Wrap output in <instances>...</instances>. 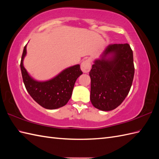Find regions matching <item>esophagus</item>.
Wrapping results in <instances>:
<instances>
[{
  "label": "esophagus",
  "instance_id": "esophagus-1",
  "mask_svg": "<svg viewBox=\"0 0 159 159\" xmlns=\"http://www.w3.org/2000/svg\"><path fill=\"white\" fill-rule=\"evenodd\" d=\"M91 67L92 66H91V61L89 59L83 61L80 66V68L84 73H88L91 70Z\"/></svg>",
  "mask_w": 159,
  "mask_h": 159
}]
</instances>
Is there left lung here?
<instances>
[{
  "mask_svg": "<svg viewBox=\"0 0 159 159\" xmlns=\"http://www.w3.org/2000/svg\"><path fill=\"white\" fill-rule=\"evenodd\" d=\"M134 74L133 53L130 45L108 46L89 72L93 106L104 111L120 106L130 92Z\"/></svg>",
  "mask_w": 159,
  "mask_h": 159,
  "instance_id": "obj_1",
  "label": "left lung"
}]
</instances>
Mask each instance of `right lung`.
Instances as JSON below:
<instances>
[{"instance_id": "1", "label": "right lung", "mask_w": 159, "mask_h": 159, "mask_svg": "<svg viewBox=\"0 0 159 159\" xmlns=\"http://www.w3.org/2000/svg\"><path fill=\"white\" fill-rule=\"evenodd\" d=\"M26 54V45L23 50L20 68L23 82L33 99L47 109H55L65 106L72 96L76 79L83 74L80 66L76 65L64 70L52 79L39 82L29 76L23 66Z\"/></svg>"}]
</instances>
